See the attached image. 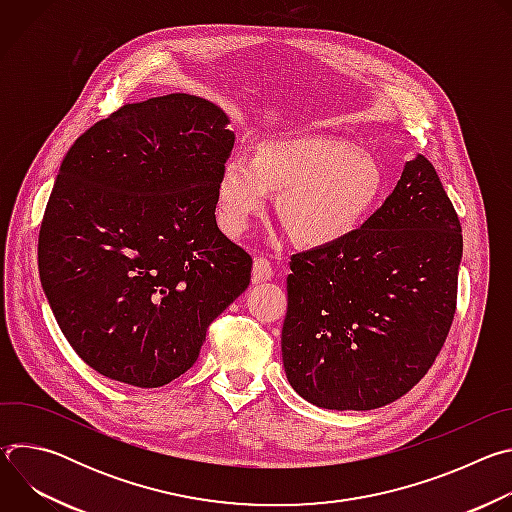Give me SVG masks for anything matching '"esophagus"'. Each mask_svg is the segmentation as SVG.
I'll list each match as a JSON object with an SVG mask.
<instances>
[{
    "mask_svg": "<svg viewBox=\"0 0 512 512\" xmlns=\"http://www.w3.org/2000/svg\"><path fill=\"white\" fill-rule=\"evenodd\" d=\"M273 277V267L267 259L257 257L253 263V283H263L269 281Z\"/></svg>",
    "mask_w": 512,
    "mask_h": 512,
    "instance_id": "obj_1",
    "label": "esophagus"
}]
</instances>
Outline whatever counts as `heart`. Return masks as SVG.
<instances>
[{
  "label": "heart",
  "instance_id": "b5f03b06",
  "mask_svg": "<svg viewBox=\"0 0 512 512\" xmlns=\"http://www.w3.org/2000/svg\"><path fill=\"white\" fill-rule=\"evenodd\" d=\"M273 190L294 235L314 247L344 241L375 206L383 172L371 154L336 137L308 135L265 141L255 158L231 156L216 184L218 221L241 235Z\"/></svg>",
  "mask_w": 512,
  "mask_h": 512
}]
</instances>
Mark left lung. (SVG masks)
<instances>
[{"label": "left lung", "mask_w": 512, "mask_h": 512, "mask_svg": "<svg viewBox=\"0 0 512 512\" xmlns=\"http://www.w3.org/2000/svg\"><path fill=\"white\" fill-rule=\"evenodd\" d=\"M460 261L458 214L435 168L417 154L360 229L291 255L281 330L289 385L336 411L403 397L446 342Z\"/></svg>", "instance_id": "1"}]
</instances>
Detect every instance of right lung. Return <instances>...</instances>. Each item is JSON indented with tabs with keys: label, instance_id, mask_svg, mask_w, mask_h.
I'll list each match as a JSON object with an SVG mask.
<instances>
[{
	"label": "right lung",
	"instance_id": "1",
	"mask_svg": "<svg viewBox=\"0 0 512 512\" xmlns=\"http://www.w3.org/2000/svg\"><path fill=\"white\" fill-rule=\"evenodd\" d=\"M227 125L206 99L154 97L97 121L60 164L40 281L68 344L107 379L154 389L184 375L251 281V255L214 216Z\"/></svg>",
	"mask_w": 512,
	"mask_h": 512
}]
</instances>
